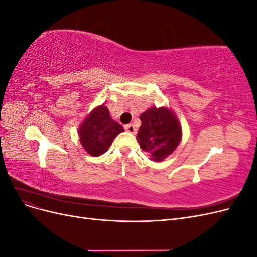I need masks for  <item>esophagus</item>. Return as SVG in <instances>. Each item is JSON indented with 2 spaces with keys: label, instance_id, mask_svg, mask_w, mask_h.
<instances>
[{
  "label": "esophagus",
  "instance_id": "esophagus-1",
  "mask_svg": "<svg viewBox=\"0 0 257 257\" xmlns=\"http://www.w3.org/2000/svg\"><path fill=\"white\" fill-rule=\"evenodd\" d=\"M125 130L127 132H130V133H136V127L133 125V124H127V125H125Z\"/></svg>",
  "mask_w": 257,
  "mask_h": 257
}]
</instances>
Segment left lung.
<instances>
[{"label": "left lung", "instance_id": "obj_1", "mask_svg": "<svg viewBox=\"0 0 257 257\" xmlns=\"http://www.w3.org/2000/svg\"><path fill=\"white\" fill-rule=\"evenodd\" d=\"M142 125L137 142L153 162H161L172 154L182 138V128L176 113L167 107H150L139 116Z\"/></svg>", "mask_w": 257, "mask_h": 257}]
</instances>
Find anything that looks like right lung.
I'll use <instances>...</instances> for the list:
<instances>
[{"mask_svg": "<svg viewBox=\"0 0 257 257\" xmlns=\"http://www.w3.org/2000/svg\"><path fill=\"white\" fill-rule=\"evenodd\" d=\"M123 131V126L112 120L109 110L103 104L85 116L78 128V135L83 149L92 157H99L108 151L113 139Z\"/></svg>", "mask_w": 257, "mask_h": 257, "instance_id": "right-lung-1", "label": "right lung"}]
</instances>
